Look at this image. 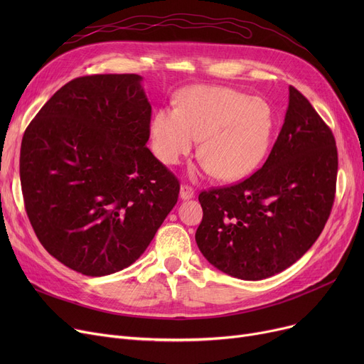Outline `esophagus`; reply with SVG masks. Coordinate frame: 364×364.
I'll use <instances>...</instances> for the list:
<instances>
[{
	"mask_svg": "<svg viewBox=\"0 0 364 364\" xmlns=\"http://www.w3.org/2000/svg\"><path fill=\"white\" fill-rule=\"evenodd\" d=\"M180 198L183 199V200H188V199H192V198H195V190L190 187V186H187V184H183L181 187H180Z\"/></svg>",
	"mask_w": 364,
	"mask_h": 364,
	"instance_id": "esophagus-1",
	"label": "esophagus"
}]
</instances>
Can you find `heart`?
I'll list each match as a JSON object with an SVG mask.
<instances>
[{
	"label": "heart",
	"instance_id": "obj_1",
	"mask_svg": "<svg viewBox=\"0 0 364 364\" xmlns=\"http://www.w3.org/2000/svg\"><path fill=\"white\" fill-rule=\"evenodd\" d=\"M274 112L264 99L227 87L186 90L178 107H162L153 117V150L165 165H176L200 141L199 158L208 174L224 181L254 172L270 150Z\"/></svg>",
	"mask_w": 364,
	"mask_h": 364
}]
</instances>
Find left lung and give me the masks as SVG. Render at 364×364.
<instances>
[{
  "label": "left lung",
  "instance_id": "1",
  "mask_svg": "<svg viewBox=\"0 0 364 364\" xmlns=\"http://www.w3.org/2000/svg\"><path fill=\"white\" fill-rule=\"evenodd\" d=\"M338 151L331 128L289 87L283 127L261 169L246 180L203 190L196 243L223 273L272 277L296 262L320 236L336 192Z\"/></svg>",
  "mask_w": 364,
  "mask_h": 364
}]
</instances>
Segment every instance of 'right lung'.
<instances>
[{
  "mask_svg": "<svg viewBox=\"0 0 364 364\" xmlns=\"http://www.w3.org/2000/svg\"><path fill=\"white\" fill-rule=\"evenodd\" d=\"M141 81L136 73L72 80L23 134L21 184L33 232L85 276L139 259L178 199L177 177L146 147L151 106Z\"/></svg>",
  "mask_w": 364,
  "mask_h": 364,
  "instance_id": "1",
  "label": "right lung"
}]
</instances>
